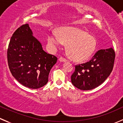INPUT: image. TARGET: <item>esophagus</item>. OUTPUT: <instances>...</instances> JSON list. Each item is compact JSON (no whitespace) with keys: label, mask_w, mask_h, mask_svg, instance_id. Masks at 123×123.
Listing matches in <instances>:
<instances>
[{"label":"esophagus","mask_w":123,"mask_h":123,"mask_svg":"<svg viewBox=\"0 0 123 123\" xmlns=\"http://www.w3.org/2000/svg\"><path fill=\"white\" fill-rule=\"evenodd\" d=\"M59 61H60L61 62H66L67 61V59H65V58H64V57H60L59 58Z\"/></svg>","instance_id":"1"}]
</instances>
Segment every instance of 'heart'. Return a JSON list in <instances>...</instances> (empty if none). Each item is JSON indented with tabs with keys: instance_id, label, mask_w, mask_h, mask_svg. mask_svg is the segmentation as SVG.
<instances>
[{
	"instance_id": "obj_1",
	"label": "heart",
	"mask_w": 123,
	"mask_h": 123,
	"mask_svg": "<svg viewBox=\"0 0 123 123\" xmlns=\"http://www.w3.org/2000/svg\"><path fill=\"white\" fill-rule=\"evenodd\" d=\"M50 46L53 47L67 44V50L76 61H83L91 56L96 46V39L82 30L73 27H62L59 34L52 31L48 38Z\"/></svg>"
}]
</instances>
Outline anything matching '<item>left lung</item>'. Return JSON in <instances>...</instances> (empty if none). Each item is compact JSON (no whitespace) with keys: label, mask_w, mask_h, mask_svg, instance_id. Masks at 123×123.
<instances>
[{"label":"left lung","mask_w":123,"mask_h":123,"mask_svg":"<svg viewBox=\"0 0 123 123\" xmlns=\"http://www.w3.org/2000/svg\"><path fill=\"white\" fill-rule=\"evenodd\" d=\"M115 53L112 48L97 51L90 61L75 65L71 83L81 90H91L102 84L113 70Z\"/></svg>","instance_id":"1"}]
</instances>
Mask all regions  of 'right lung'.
<instances>
[{
	"mask_svg": "<svg viewBox=\"0 0 123 123\" xmlns=\"http://www.w3.org/2000/svg\"><path fill=\"white\" fill-rule=\"evenodd\" d=\"M7 58L9 68L21 85L32 89L43 87L48 82L49 74L58 58L43 50L32 35L28 24L18 27L11 38Z\"/></svg>",
	"mask_w": 123,
	"mask_h": 123,
	"instance_id": "obj_1",
	"label": "right lung"
}]
</instances>
